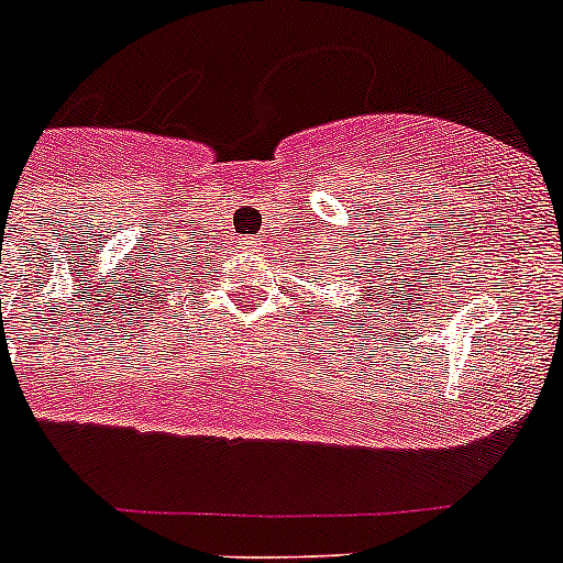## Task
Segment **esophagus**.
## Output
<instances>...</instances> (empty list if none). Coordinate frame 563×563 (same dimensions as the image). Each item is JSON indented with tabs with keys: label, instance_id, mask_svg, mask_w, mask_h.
I'll list each match as a JSON object with an SVG mask.
<instances>
[{
	"label": "esophagus",
	"instance_id": "esophagus-1",
	"mask_svg": "<svg viewBox=\"0 0 563 563\" xmlns=\"http://www.w3.org/2000/svg\"><path fill=\"white\" fill-rule=\"evenodd\" d=\"M255 245H258L255 236H245V240H242V250H255Z\"/></svg>",
	"mask_w": 563,
	"mask_h": 563
}]
</instances>
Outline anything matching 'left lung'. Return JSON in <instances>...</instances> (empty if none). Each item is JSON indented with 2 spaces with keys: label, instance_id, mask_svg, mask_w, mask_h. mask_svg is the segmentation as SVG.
<instances>
[{
  "label": "left lung",
  "instance_id": "obj_1",
  "mask_svg": "<svg viewBox=\"0 0 563 563\" xmlns=\"http://www.w3.org/2000/svg\"><path fill=\"white\" fill-rule=\"evenodd\" d=\"M365 275H371V266H367V272H365ZM378 277H382V275H378ZM367 288H371V291H373V286H367ZM367 297H373V294H367ZM367 313H371V310H367Z\"/></svg>",
  "mask_w": 563,
  "mask_h": 563
}]
</instances>
